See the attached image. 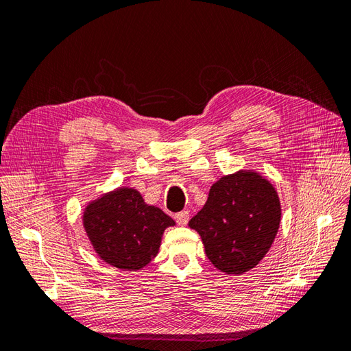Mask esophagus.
<instances>
[{"label": "esophagus", "mask_w": 351, "mask_h": 351, "mask_svg": "<svg viewBox=\"0 0 351 351\" xmlns=\"http://www.w3.org/2000/svg\"><path fill=\"white\" fill-rule=\"evenodd\" d=\"M189 212L187 210H183V212H178V214L176 215V219L180 226H186L189 222Z\"/></svg>", "instance_id": "34e87169"}]
</instances>
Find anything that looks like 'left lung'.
<instances>
[{
	"label": "left lung",
	"mask_w": 351,
	"mask_h": 351,
	"mask_svg": "<svg viewBox=\"0 0 351 351\" xmlns=\"http://www.w3.org/2000/svg\"><path fill=\"white\" fill-rule=\"evenodd\" d=\"M281 218L275 189L254 173L222 177L209 190L205 206L190 219L208 259L222 272L243 274L263 259Z\"/></svg>",
	"instance_id": "1"
}]
</instances>
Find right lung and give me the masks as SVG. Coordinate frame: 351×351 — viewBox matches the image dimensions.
Instances as JSON below:
<instances>
[{"label": "right lung", "instance_id": "add662e5", "mask_svg": "<svg viewBox=\"0 0 351 351\" xmlns=\"http://www.w3.org/2000/svg\"><path fill=\"white\" fill-rule=\"evenodd\" d=\"M84 228L99 256L120 269H141L158 253L162 232L174 221L147 206L133 189H119L90 204Z\"/></svg>", "mask_w": 351, "mask_h": 351}]
</instances>
